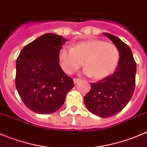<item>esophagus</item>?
Instances as JSON below:
<instances>
[{
    "label": "esophagus",
    "mask_w": 147,
    "mask_h": 147,
    "mask_svg": "<svg viewBox=\"0 0 147 147\" xmlns=\"http://www.w3.org/2000/svg\"><path fill=\"white\" fill-rule=\"evenodd\" d=\"M80 79H79V78H74L73 79V81L75 83H78V82L80 81Z\"/></svg>",
    "instance_id": "1"
}]
</instances>
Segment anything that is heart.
Returning a JSON list of instances; mask_svg holds the SVG:
<instances>
[{"label": "heart", "mask_w": 147, "mask_h": 147, "mask_svg": "<svg viewBox=\"0 0 147 147\" xmlns=\"http://www.w3.org/2000/svg\"><path fill=\"white\" fill-rule=\"evenodd\" d=\"M119 59L118 48L112 42L98 39L82 41L71 49L62 48L59 52L60 65L66 73L72 74L83 64L86 67L83 73L95 79L110 75L117 67Z\"/></svg>", "instance_id": "heart-1"}]
</instances>
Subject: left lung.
I'll return each mask as SVG.
<instances>
[{
    "mask_svg": "<svg viewBox=\"0 0 147 147\" xmlns=\"http://www.w3.org/2000/svg\"><path fill=\"white\" fill-rule=\"evenodd\" d=\"M103 34L118 48L120 60L112 75L90 83V90L84 96V103L94 115L109 117L120 112L132 98L136 86V63L127 44L115 35Z\"/></svg>",
    "mask_w": 147,
    "mask_h": 147,
    "instance_id": "1",
    "label": "left lung"
}]
</instances>
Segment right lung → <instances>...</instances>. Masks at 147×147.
<instances>
[{"instance_id": "add662e5", "label": "right lung", "mask_w": 147, "mask_h": 147, "mask_svg": "<svg viewBox=\"0 0 147 147\" xmlns=\"http://www.w3.org/2000/svg\"><path fill=\"white\" fill-rule=\"evenodd\" d=\"M66 41L61 35L44 34L26 45L16 59V90L32 112L53 113L75 86L59 65V52Z\"/></svg>"}]
</instances>
